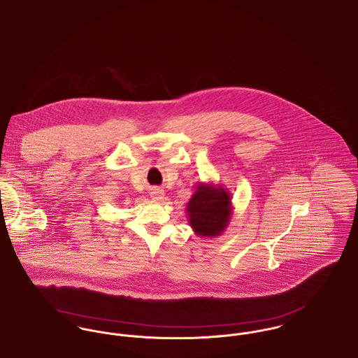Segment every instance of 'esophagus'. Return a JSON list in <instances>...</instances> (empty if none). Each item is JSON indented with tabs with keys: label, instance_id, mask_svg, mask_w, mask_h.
<instances>
[{
	"label": "esophagus",
	"instance_id": "1",
	"mask_svg": "<svg viewBox=\"0 0 358 358\" xmlns=\"http://www.w3.org/2000/svg\"><path fill=\"white\" fill-rule=\"evenodd\" d=\"M150 198L153 199V201H156V202H162V201H164V191H162V189H159V188H155V189H152V192H150Z\"/></svg>",
	"mask_w": 358,
	"mask_h": 358
}]
</instances>
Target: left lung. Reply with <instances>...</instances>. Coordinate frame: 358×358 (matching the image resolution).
Wrapping results in <instances>:
<instances>
[{"label":"left lung","mask_w":358,"mask_h":358,"mask_svg":"<svg viewBox=\"0 0 358 358\" xmlns=\"http://www.w3.org/2000/svg\"><path fill=\"white\" fill-rule=\"evenodd\" d=\"M185 210L191 228L199 238H217L231 221L232 196L220 184L199 182Z\"/></svg>","instance_id":"left-lung-1"}]
</instances>
